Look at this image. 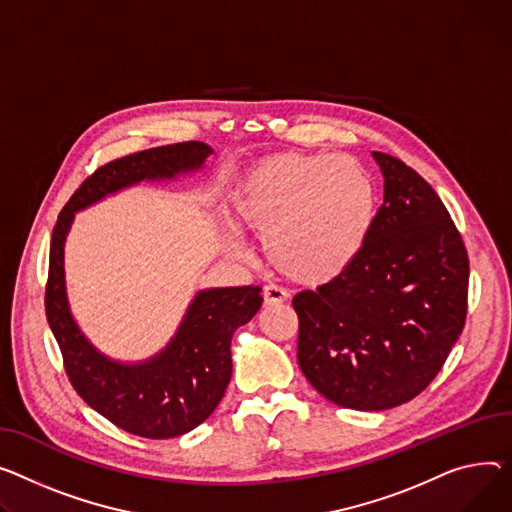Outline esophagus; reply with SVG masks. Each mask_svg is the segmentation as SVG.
I'll use <instances>...</instances> for the list:
<instances>
[{
  "label": "esophagus",
  "instance_id": "34e87169",
  "mask_svg": "<svg viewBox=\"0 0 512 512\" xmlns=\"http://www.w3.org/2000/svg\"><path fill=\"white\" fill-rule=\"evenodd\" d=\"M263 298H265V304H282L284 300H288V292L282 286L267 284L263 288Z\"/></svg>",
  "mask_w": 512,
  "mask_h": 512
}]
</instances>
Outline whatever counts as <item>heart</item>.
Returning a JSON list of instances; mask_svg holds the SVG:
<instances>
[{"label": "heart", "mask_w": 512, "mask_h": 512, "mask_svg": "<svg viewBox=\"0 0 512 512\" xmlns=\"http://www.w3.org/2000/svg\"><path fill=\"white\" fill-rule=\"evenodd\" d=\"M236 220L263 236L278 271L302 284H323L352 265L374 220V187L366 168L344 154L286 152L261 160L232 195ZM224 247L245 257L234 230Z\"/></svg>", "instance_id": "b5f03b06"}]
</instances>
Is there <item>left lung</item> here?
I'll return each instance as SVG.
<instances>
[{
	"label": "left lung",
	"instance_id": "obj_1",
	"mask_svg": "<svg viewBox=\"0 0 512 512\" xmlns=\"http://www.w3.org/2000/svg\"><path fill=\"white\" fill-rule=\"evenodd\" d=\"M383 206L352 265L292 298L298 366L331 403L391 410L445 364L467 315L469 259L436 191L414 168L372 152Z\"/></svg>",
	"mask_w": 512,
	"mask_h": 512
}]
</instances>
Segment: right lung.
Masks as SVG:
<instances>
[{
    "label": "right lung",
    "mask_w": 512,
    "mask_h": 512,
    "mask_svg": "<svg viewBox=\"0 0 512 512\" xmlns=\"http://www.w3.org/2000/svg\"><path fill=\"white\" fill-rule=\"evenodd\" d=\"M212 154L208 144L183 142L100 166L65 203L51 236L45 311L67 377L92 410L144 438L181 436L210 418L232 377V335L261 309V288L199 290L175 335L158 354L142 362H119L90 344L70 311L63 267L65 238L76 212L133 185L195 173Z\"/></svg>",
    "instance_id": "right-lung-1"
}]
</instances>
